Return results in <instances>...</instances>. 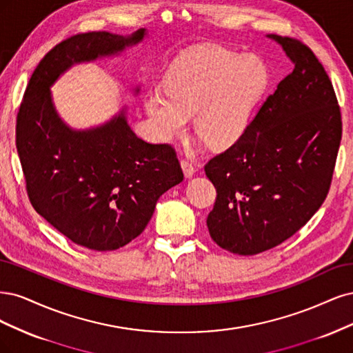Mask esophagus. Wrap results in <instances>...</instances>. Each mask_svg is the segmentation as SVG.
Segmentation results:
<instances>
[{"instance_id":"1","label":"esophagus","mask_w":353,"mask_h":353,"mask_svg":"<svg viewBox=\"0 0 353 353\" xmlns=\"http://www.w3.org/2000/svg\"><path fill=\"white\" fill-rule=\"evenodd\" d=\"M181 168H183V173H185V176L189 179V177H192L193 174H195V172H196V168H195V165H193L190 161H188V160H183L181 161Z\"/></svg>"}]
</instances>
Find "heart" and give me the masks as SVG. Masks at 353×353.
I'll use <instances>...</instances> for the list:
<instances>
[{"instance_id": "obj_1", "label": "heart", "mask_w": 353, "mask_h": 353, "mask_svg": "<svg viewBox=\"0 0 353 353\" xmlns=\"http://www.w3.org/2000/svg\"><path fill=\"white\" fill-rule=\"evenodd\" d=\"M268 79L258 55L205 45L179 57L165 73L164 90L145 94L143 110L161 141L183 134L193 116L201 138L212 148H227L249 128Z\"/></svg>"}]
</instances>
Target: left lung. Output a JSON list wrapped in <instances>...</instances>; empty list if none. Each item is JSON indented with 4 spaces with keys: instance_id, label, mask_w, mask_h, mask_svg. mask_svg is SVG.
Masks as SVG:
<instances>
[{
    "instance_id": "8db88e82",
    "label": "left lung",
    "mask_w": 353,
    "mask_h": 353,
    "mask_svg": "<svg viewBox=\"0 0 353 353\" xmlns=\"http://www.w3.org/2000/svg\"><path fill=\"white\" fill-rule=\"evenodd\" d=\"M268 38L281 45L293 72L242 138L205 165L217 190L210 234L237 255L268 251L311 220L332 185L342 139L340 107L323 64L298 39Z\"/></svg>"
}]
</instances>
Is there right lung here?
Returning <instances> with one entry per match:
<instances>
[{
	"label": "right lung",
	"mask_w": 353,
	"mask_h": 353,
	"mask_svg": "<svg viewBox=\"0 0 353 353\" xmlns=\"http://www.w3.org/2000/svg\"><path fill=\"white\" fill-rule=\"evenodd\" d=\"M145 35V29L128 37L88 32L55 45L33 72L17 112L16 146L33 208L94 251H114L138 237L158 198L183 180V172L173 146L134 134L126 108L92 129L67 126L51 86L72 65L119 54Z\"/></svg>",
	"instance_id": "add662e5"
}]
</instances>
